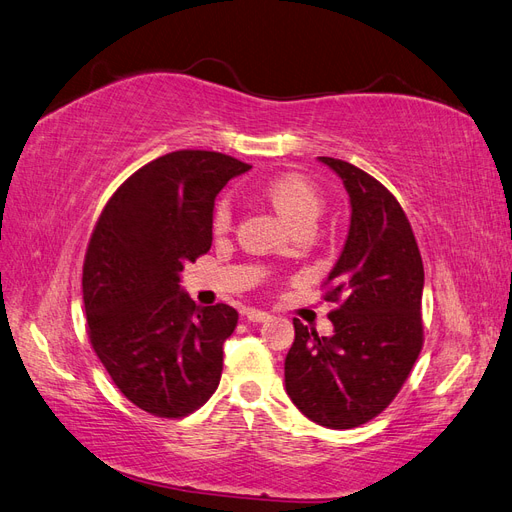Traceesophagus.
I'll use <instances>...</instances> for the list:
<instances>
[{
    "label": "esophagus",
    "mask_w": 512,
    "mask_h": 512,
    "mask_svg": "<svg viewBox=\"0 0 512 512\" xmlns=\"http://www.w3.org/2000/svg\"><path fill=\"white\" fill-rule=\"evenodd\" d=\"M244 317L248 321H253V324H261V321H268L270 319V313L259 311V309H244Z\"/></svg>",
    "instance_id": "34e87169"
}]
</instances>
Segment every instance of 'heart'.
I'll return each instance as SVG.
<instances>
[{
    "mask_svg": "<svg viewBox=\"0 0 512 512\" xmlns=\"http://www.w3.org/2000/svg\"><path fill=\"white\" fill-rule=\"evenodd\" d=\"M264 197L272 203L285 223L291 227L315 225L317 216L324 210V195L319 188L300 173H281L264 184ZM231 223V210L221 201L214 210V229L225 231Z\"/></svg>",
    "mask_w": 512,
    "mask_h": 512,
    "instance_id": "1",
    "label": "heart"
}]
</instances>
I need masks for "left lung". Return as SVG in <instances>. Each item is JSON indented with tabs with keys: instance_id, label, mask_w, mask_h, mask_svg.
Segmentation results:
<instances>
[{
	"instance_id": "obj_1",
	"label": "left lung",
	"mask_w": 512,
	"mask_h": 512,
	"mask_svg": "<svg viewBox=\"0 0 512 512\" xmlns=\"http://www.w3.org/2000/svg\"><path fill=\"white\" fill-rule=\"evenodd\" d=\"M319 160L343 180L352 223L321 296L339 304L328 315L334 334L317 337V330L294 319L285 388L317 425L354 429L386 410L418 360L425 341V268L397 197L352 163Z\"/></svg>"
}]
</instances>
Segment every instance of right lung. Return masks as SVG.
Returning a JSON list of instances; mask_svg holds the SVG:
<instances>
[{"label":"right lung","instance_id":"add662e5","mask_svg":"<svg viewBox=\"0 0 512 512\" xmlns=\"http://www.w3.org/2000/svg\"><path fill=\"white\" fill-rule=\"evenodd\" d=\"M251 169L208 150H178L137 169L102 208L83 261L87 334L113 384L139 410L184 418L221 382L238 311L201 309L180 272L212 246L218 191Z\"/></svg>","mask_w":512,"mask_h":512}]
</instances>
